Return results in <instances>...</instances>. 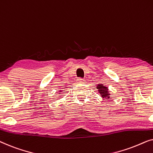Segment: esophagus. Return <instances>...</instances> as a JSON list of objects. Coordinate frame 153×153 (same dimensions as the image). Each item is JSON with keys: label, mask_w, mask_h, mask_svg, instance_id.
<instances>
[{"label": "esophagus", "mask_w": 153, "mask_h": 153, "mask_svg": "<svg viewBox=\"0 0 153 153\" xmlns=\"http://www.w3.org/2000/svg\"><path fill=\"white\" fill-rule=\"evenodd\" d=\"M76 81H77V83H85L84 79H81V78L77 79Z\"/></svg>", "instance_id": "1"}]
</instances>
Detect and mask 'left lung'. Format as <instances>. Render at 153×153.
Segmentation results:
<instances>
[{
  "label": "left lung",
  "mask_w": 153,
  "mask_h": 153,
  "mask_svg": "<svg viewBox=\"0 0 153 153\" xmlns=\"http://www.w3.org/2000/svg\"><path fill=\"white\" fill-rule=\"evenodd\" d=\"M98 90V93H100V95H101V97L104 98V100H108L110 98V93L108 91V87L105 86V85L102 84V83H99L97 85V88Z\"/></svg>",
  "instance_id": "obj_1"
}]
</instances>
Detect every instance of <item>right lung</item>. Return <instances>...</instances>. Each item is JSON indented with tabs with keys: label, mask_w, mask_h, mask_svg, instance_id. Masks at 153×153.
Segmentation results:
<instances>
[{
	"label": "right lung",
	"mask_w": 153,
	"mask_h": 153,
	"mask_svg": "<svg viewBox=\"0 0 153 153\" xmlns=\"http://www.w3.org/2000/svg\"><path fill=\"white\" fill-rule=\"evenodd\" d=\"M62 91H62V90H60L59 92H58V93L60 94L61 93H62Z\"/></svg>",
	"instance_id": "obj_1"
}]
</instances>
